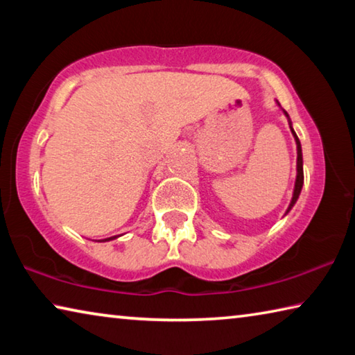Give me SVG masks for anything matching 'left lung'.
Wrapping results in <instances>:
<instances>
[{
	"label": "left lung",
	"mask_w": 355,
	"mask_h": 355,
	"mask_svg": "<svg viewBox=\"0 0 355 355\" xmlns=\"http://www.w3.org/2000/svg\"><path fill=\"white\" fill-rule=\"evenodd\" d=\"M277 105L280 106L279 101H277ZM282 111H284V114H285L286 119H288V123H290V130H291V133L294 136V141H296V148H297V163H296L297 173H296V182H294V191H293L291 202H290V205H288L286 211H285V214H288V213L291 211V208L294 207V203L297 202L300 191H302V186H304V167H302L304 166V159H302V147H300V141H299V137L296 135V131L293 130V123H291V120H290V116H288V112L285 110H282Z\"/></svg>",
	"instance_id": "obj_1"
}]
</instances>
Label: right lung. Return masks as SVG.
<instances>
[{
	"instance_id": "1",
	"label": "right lung",
	"mask_w": 355,
	"mask_h": 355,
	"mask_svg": "<svg viewBox=\"0 0 355 355\" xmlns=\"http://www.w3.org/2000/svg\"><path fill=\"white\" fill-rule=\"evenodd\" d=\"M119 236H111V238H106V239H101V241H111V239H116Z\"/></svg>"
}]
</instances>
